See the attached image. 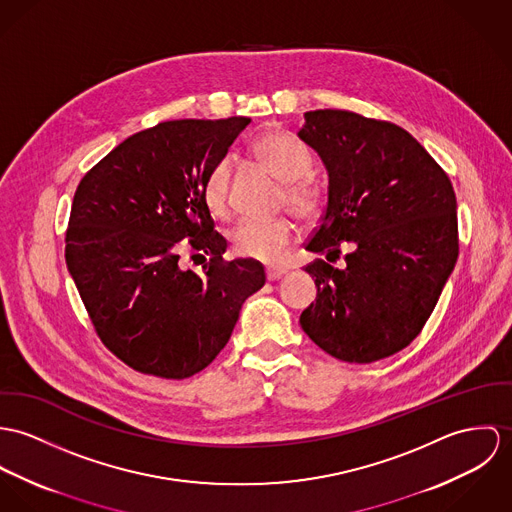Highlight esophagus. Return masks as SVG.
Returning <instances> with one entry per match:
<instances>
[{
  "label": "esophagus",
  "instance_id": "esophagus-1",
  "mask_svg": "<svg viewBox=\"0 0 512 512\" xmlns=\"http://www.w3.org/2000/svg\"><path fill=\"white\" fill-rule=\"evenodd\" d=\"M286 273H288V271L283 269V267H269V269H267V279H269V281H279V279H283Z\"/></svg>",
  "mask_w": 512,
  "mask_h": 512
}]
</instances>
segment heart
Masks as SVG:
<instances>
[{
  "label": "heart",
  "mask_w": 512,
  "mask_h": 512,
  "mask_svg": "<svg viewBox=\"0 0 512 512\" xmlns=\"http://www.w3.org/2000/svg\"><path fill=\"white\" fill-rule=\"evenodd\" d=\"M255 155L263 165L284 182L283 204L288 210L304 220H316L326 204L324 190L310 180L314 167L310 149L286 131H267L255 141ZM231 159H220L204 180L202 196L204 204L216 218H228L231 212ZM294 224L286 218L257 222H241L231 231L229 241L235 255L265 265H279L294 241Z\"/></svg>",
  "instance_id": "b5f03b06"
}]
</instances>
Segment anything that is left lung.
<instances>
[{"instance_id": "1", "label": "left lung", "mask_w": 512, "mask_h": 512, "mask_svg": "<svg viewBox=\"0 0 512 512\" xmlns=\"http://www.w3.org/2000/svg\"><path fill=\"white\" fill-rule=\"evenodd\" d=\"M298 137L328 171V206L306 249L318 286L300 314L306 336L347 363L385 359L414 340L454 271L455 194L448 174L402 127L345 110L304 114Z\"/></svg>"}]
</instances>
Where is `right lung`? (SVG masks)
<instances>
[{"label":"right lung","instance_id":"add662e5","mask_svg":"<svg viewBox=\"0 0 512 512\" xmlns=\"http://www.w3.org/2000/svg\"><path fill=\"white\" fill-rule=\"evenodd\" d=\"M249 117L176 119L119 143L74 194L66 267L90 320L135 371L184 379L224 349L243 302L265 284L259 261H224L202 186ZM211 261L184 272L179 241Z\"/></svg>","mask_w":512,"mask_h":512}]
</instances>
